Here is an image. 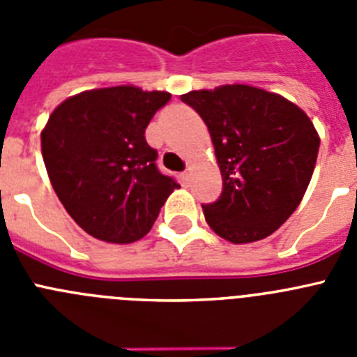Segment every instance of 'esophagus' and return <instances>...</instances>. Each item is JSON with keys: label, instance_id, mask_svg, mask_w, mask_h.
Segmentation results:
<instances>
[{"label": "esophagus", "instance_id": "esophagus-1", "mask_svg": "<svg viewBox=\"0 0 357 357\" xmlns=\"http://www.w3.org/2000/svg\"><path fill=\"white\" fill-rule=\"evenodd\" d=\"M182 178H184V181H188V178H189V169H185V172L182 173Z\"/></svg>", "mask_w": 357, "mask_h": 357}]
</instances>
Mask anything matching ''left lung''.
<instances>
[{"label":"left lung","instance_id":"8db88e82","mask_svg":"<svg viewBox=\"0 0 357 357\" xmlns=\"http://www.w3.org/2000/svg\"><path fill=\"white\" fill-rule=\"evenodd\" d=\"M209 128L222 172L220 200L204 216L234 245L273 234L304 198L320 137L301 107L277 93L245 84L182 94Z\"/></svg>","mask_w":357,"mask_h":357}]
</instances>
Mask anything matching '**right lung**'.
I'll list each match as a JSON object with an SVG mask.
<instances>
[{"label": "right lung", "instance_id": "obj_1", "mask_svg": "<svg viewBox=\"0 0 357 357\" xmlns=\"http://www.w3.org/2000/svg\"><path fill=\"white\" fill-rule=\"evenodd\" d=\"M135 85L91 89L56 107L40 132L50 182L69 216L100 241L127 245L148 234L181 185L157 169L144 130L169 102Z\"/></svg>", "mask_w": 357, "mask_h": 357}]
</instances>
